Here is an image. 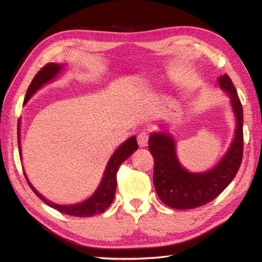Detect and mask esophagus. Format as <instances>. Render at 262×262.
Instances as JSON below:
<instances>
[{
	"mask_svg": "<svg viewBox=\"0 0 262 262\" xmlns=\"http://www.w3.org/2000/svg\"><path fill=\"white\" fill-rule=\"evenodd\" d=\"M137 143L138 145L141 147H145L147 146V143H148V133L145 130H142L138 133L137 135Z\"/></svg>",
	"mask_w": 262,
	"mask_h": 262,
	"instance_id": "1",
	"label": "esophagus"
}]
</instances>
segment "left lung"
Returning a JSON list of instances; mask_svg holds the SVG:
<instances>
[{
  "label": "left lung",
  "mask_w": 262,
  "mask_h": 262,
  "mask_svg": "<svg viewBox=\"0 0 262 262\" xmlns=\"http://www.w3.org/2000/svg\"><path fill=\"white\" fill-rule=\"evenodd\" d=\"M229 93L236 115V130L232 145L223 160L206 173H190L178 162L172 138L160 133L151 135L148 151L154 159L153 182L162 203L171 208L191 209L215 199L234 179L243 158V108L229 75L219 79Z\"/></svg>",
  "instance_id": "left-lung-1"
}]
</instances>
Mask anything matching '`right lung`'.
I'll list each match as a JSON object with an SVG mask.
<instances>
[{
	"mask_svg": "<svg viewBox=\"0 0 262 262\" xmlns=\"http://www.w3.org/2000/svg\"><path fill=\"white\" fill-rule=\"evenodd\" d=\"M62 69V66L58 64L54 63H48L45 66L38 71V73L33 77L29 88H28V91L25 98V102L30 99V97L35 93L39 88H40L43 83L51 81L54 79L55 76L57 75L58 72ZM18 145H19V152L21 154V147H20V133H19V124H18ZM138 148L136 137H130L129 140H127L120 147L117 148V151L114 153L113 157H111L110 161L108 162L107 169H105L103 179L101 181V185L99 186L97 191L94 192L92 196L85 200L84 203L76 204V205H71V206H63V205H57L48 202V200L42 197L40 193H39L35 188L31 186V183L28 181L27 176L24 172L26 180L28 185L30 186L32 191L35 192L37 196L40 198L43 203L47 204L51 207L57 209L58 211L70 216H77V217H91L94 215L101 214L107 209L111 203L114 202L115 198V192H116V187H117V172L120 164L126 161L130 155L134 153Z\"/></svg>",
	"mask_w": 262,
	"mask_h": 262,
	"instance_id": "1",
	"label": "right lung"
}]
</instances>
